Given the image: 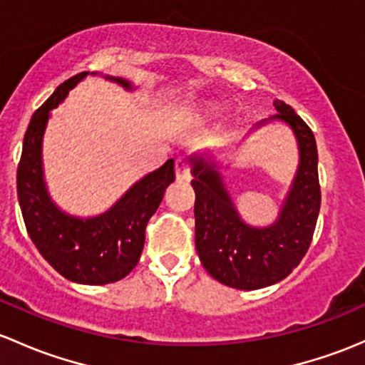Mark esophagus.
Returning <instances> with one entry per match:
<instances>
[{
    "label": "esophagus",
    "instance_id": "1",
    "mask_svg": "<svg viewBox=\"0 0 365 365\" xmlns=\"http://www.w3.org/2000/svg\"><path fill=\"white\" fill-rule=\"evenodd\" d=\"M175 173L178 180H189L190 175H192V170H190V164L185 157H178L175 160Z\"/></svg>",
    "mask_w": 365,
    "mask_h": 365
}]
</instances>
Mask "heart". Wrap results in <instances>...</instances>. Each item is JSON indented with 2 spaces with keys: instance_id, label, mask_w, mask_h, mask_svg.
<instances>
[{
  "instance_id": "heart-1",
  "label": "heart",
  "mask_w": 365,
  "mask_h": 365,
  "mask_svg": "<svg viewBox=\"0 0 365 365\" xmlns=\"http://www.w3.org/2000/svg\"><path fill=\"white\" fill-rule=\"evenodd\" d=\"M202 112H205V115H212V113L217 112V106H213V105H205V106H202Z\"/></svg>"
}]
</instances>
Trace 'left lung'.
Wrapping results in <instances>:
<instances>
[{
  "instance_id": "1",
  "label": "left lung",
  "mask_w": 365,
  "mask_h": 365,
  "mask_svg": "<svg viewBox=\"0 0 365 365\" xmlns=\"http://www.w3.org/2000/svg\"><path fill=\"white\" fill-rule=\"evenodd\" d=\"M274 118L294 129L301 152L297 176L271 227L245 224L234 208L215 164L190 157L195 192V248L205 269L224 285L241 290L269 287L287 278L312 245L318 212V152L313 131L292 106L276 99Z\"/></svg>"
}]
</instances>
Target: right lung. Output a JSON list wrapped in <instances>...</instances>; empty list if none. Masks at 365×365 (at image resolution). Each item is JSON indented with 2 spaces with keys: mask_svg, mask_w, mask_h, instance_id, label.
Listing matches in <instances>:
<instances>
[{
  "mask_svg": "<svg viewBox=\"0 0 365 365\" xmlns=\"http://www.w3.org/2000/svg\"><path fill=\"white\" fill-rule=\"evenodd\" d=\"M86 75L89 71L61 83L31 117L17 168V197L31 241L53 269L71 282L105 285L128 276L140 260L148 220L159 208L166 187L175 182V160L134 183L99 217L83 220L57 210L43 183L41 140L51 110ZM108 78L131 89L125 80Z\"/></svg>",
  "mask_w": 365,
  "mask_h": 365,
  "instance_id": "add662e5",
  "label": "right lung"
}]
</instances>
